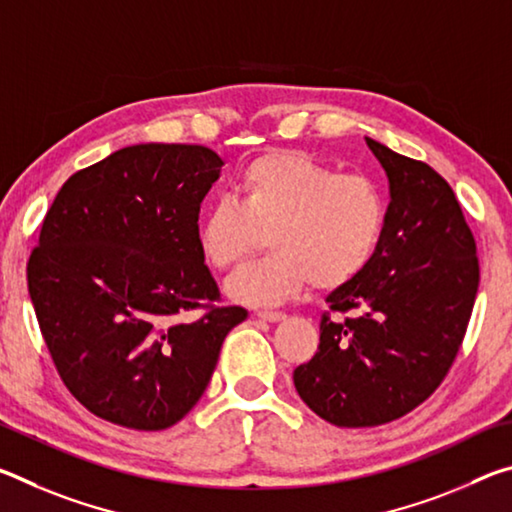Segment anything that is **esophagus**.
I'll list each match as a JSON object with an SVG mask.
<instances>
[{
  "mask_svg": "<svg viewBox=\"0 0 512 512\" xmlns=\"http://www.w3.org/2000/svg\"><path fill=\"white\" fill-rule=\"evenodd\" d=\"M259 320H266V323H277V320H284V311H268L262 309L255 314Z\"/></svg>",
  "mask_w": 512,
  "mask_h": 512,
  "instance_id": "34e87169",
  "label": "esophagus"
}]
</instances>
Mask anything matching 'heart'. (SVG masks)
<instances>
[{
  "mask_svg": "<svg viewBox=\"0 0 512 512\" xmlns=\"http://www.w3.org/2000/svg\"><path fill=\"white\" fill-rule=\"evenodd\" d=\"M386 228V201L363 173H336L305 153H266L248 162L235 201L219 198L196 228L198 250L216 271H232L262 246L271 253L228 282L239 302L271 305L309 282L339 289L366 271Z\"/></svg>",
  "mask_w": 512,
  "mask_h": 512,
  "instance_id": "heart-1",
  "label": "heart"
}]
</instances>
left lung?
Wrapping results in <instances>:
<instances>
[{"instance_id": "8db88e82", "label": "left lung", "mask_w": 512, "mask_h": 512, "mask_svg": "<svg viewBox=\"0 0 512 512\" xmlns=\"http://www.w3.org/2000/svg\"><path fill=\"white\" fill-rule=\"evenodd\" d=\"M366 144L391 183L384 237L366 271L329 293L318 352L293 370L302 402L352 429L402 418L436 391L479 289L476 241L447 180L370 137Z\"/></svg>"}]
</instances>
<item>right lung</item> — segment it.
I'll return each instance as SVG.
<instances>
[{"instance_id": "obj_1", "label": "right lung", "mask_w": 512, "mask_h": 512, "mask_svg": "<svg viewBox=\"0 0 512 512\" xmlns=\"http://www.w3.org/2000/svg\"><path fill=\"white\" fill-rule=\"evenodd\" d=\"M221 164L198 144L126 146L69 176L42 221L29 296L60 379L97 418L137 431L183 420L248 318L219 305L196 241Z\"/></svg>"}]
</instances>
